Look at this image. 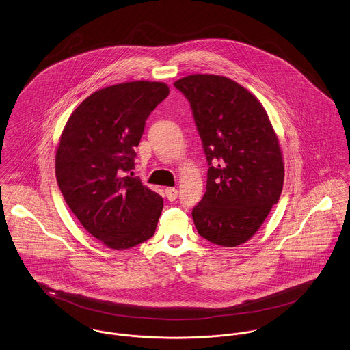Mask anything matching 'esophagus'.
Returning <instances> with one entry per match:
<instances>
[{"label": "esophagus", "instance_id": "obj_1", "mask_svg": "<svg viewBox=\"0 0 350 350\" xmlns=\"http://www.w3.org/2000/svg\"><path fill=\"white\" fill-rule=\"evenodd\" d=\"M178 194H179V191L175 187H167L165 189V197H167V200H170V202H174V200H176Z\"/></svg>", "mask_w": 350, "mask_h": 350}]
</instances>
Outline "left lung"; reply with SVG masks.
Returning a JSON list of instances; mask_svg holds the SVG:
<instances>
[{
    "label": "left lung",
    "instance_id": "1",
    "mask_svg": "<svg viewBox=\"0 0 350 350\" xmlns=\"http://www.w3.org/2000/svg\"><path fill=\"white\" fill-rule=\"evenodd\" d=\"M174 86L190 102L208 165L206 193L191 213L196 228L213 244L241 245L282 194L278 136L262 105L229 78L196 74Z\"/></svg>",
    "mask_w": 350,
    "mask_h": 350
}]
</instances>
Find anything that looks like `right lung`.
Listing matches in <instances>:
<instances>
[{"label": "right lung", "mask_w": 350, "mask_h": 350, "mask_svg": "<svg viewBox=\"0 0 350 350\" xmlns=\"http://www.w3.org/2000/svg\"><path fill=\"white\" fill-rule=\"evenodd\" d=\"M170 94L160 82H126L93 93L70 116L56 150L60 193L83 228L111 250L154 234L163 198L126 175L150 111Z\"/></svg>", "instance_id": "right-lung-1"}]
</instances>
